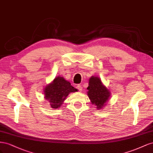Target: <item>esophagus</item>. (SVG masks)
<instances>
[{
    "label": "esophagus",
    "mask_w": 153,
    "mask_h": 153,
    "mask_svg": "<svg viewBox=\"0 0 153 153\" xmlns=\"http://www.w3.org/2000/svg\"><path fill=\"white\" fill-rule=\"evenodd\" d=\"M77 88L78 90L80 91H81L82 90V86L80 85H77Z\"/></svg>",
    "instance_id": "34e87169"
}]
</instances>
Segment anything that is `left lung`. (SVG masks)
Segmentation results:
<instances>
[{
  "instance_id": "1",
  "label": "left lung",
  "mask_w": 153,
  "mask_h": 153,
  "mask_svg": "<svg viewBox=\"0 0 153 153\" xmlns=\"http://www.w3.org/2000/svg\"><path fill=\"white\" fill-rule=\"evenodd\" d=\"M88 95L91 103L101 109L110 97V93L105 86H103L101 79L97 77H91L89 79Z\"/></svg>"
}]
</instances>
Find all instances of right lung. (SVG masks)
I'll use <instances>...</instances> for the list:
<instances>
[{
	"instance_id": "right-lung-1",
	"label": "right lung",
	"mask_w": 153,
	"mask_h": 153,
	"mask_svg": "<svg viewBox=\"0 0 153 153\" xmlns=\"http://www.w3.org/2000/svg\"><path fill=\"white\" fill-rule=\"evenodd\" d=\"M77 89L62 77L55 78L51 84L46 86L44 90L45 98L49 101L52 108H58L71 92L76 91Z\"/></svg>"
}]
</instances>
